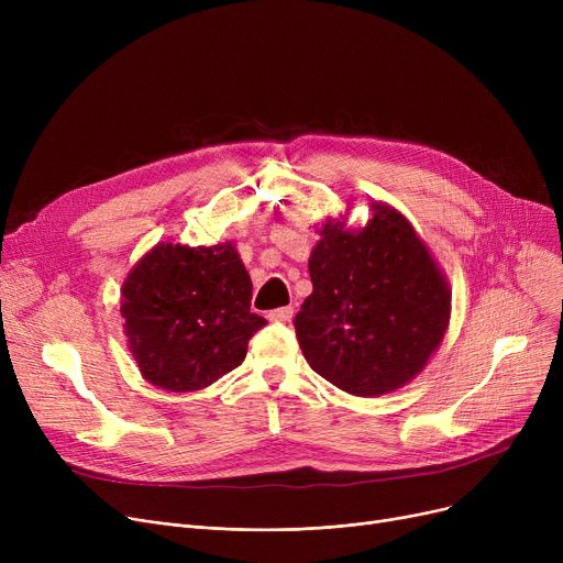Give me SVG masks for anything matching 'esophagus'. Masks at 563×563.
Instances as JSON below:
<instances>
[{"label": "esophagus", "instance_id": "34e87169", "mask_svg": "<svg viewBox=\"0 0 563 563\" xmlns=\"http://www.w3.org/2000/svg\"><path fill=\"white\" fill-rule=\"evenodd\" d=\"M291 317H294V308H291V306H283V308H276V310L269 312V319H272V321H278V323H285V321H289Z\"/></svg>", "mask_w": 563, "mask_h": 563}]
</instances>
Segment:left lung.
Returning <instances> with one entry per match:
<instances>
[{"mask_svg":"<svg viewBox=\"0 0 563 563\" xmlns=\"http://www.w3.org/2000/svg\"><path fill=\"white\" fill-rule=\"evenodd\" d=\"M361 230L329 219L308 269L312 294L294 317L308 365L356 397L416 378L448 331L452 289L427 244L390 205Z\"/></svg>","mask_w":563,"mask_h":563,"instance_id":"obj_1","label":"left lung"}]
</instances>
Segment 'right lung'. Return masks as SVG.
Instances as JSON below:
<instances>
[{"mask_svg": "<svg viewBox=\"0 0 563 563\" xmlns=\"http://www.w3.org/2000/svg\"><path fill=\"white\" fill-rule=\"evenodd\" d=\"M253 283L232 242L157 244L123 283L121 314L141 376L194 393L240 367L266 319L251 312Z\"/></svg>", "mask_w": 563, "mask_h": 563, "instance_id": "obj_1", "label": "right lung"}]
</instances>
